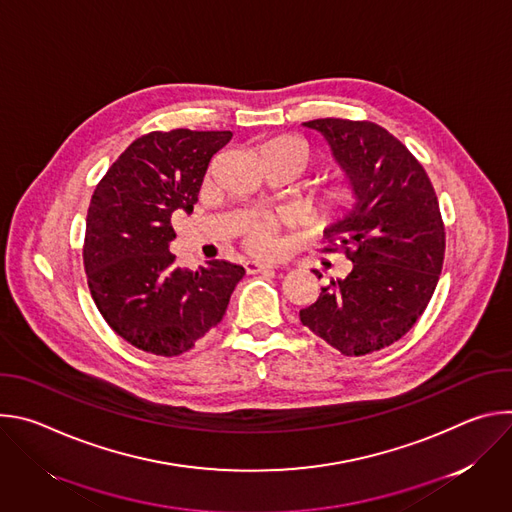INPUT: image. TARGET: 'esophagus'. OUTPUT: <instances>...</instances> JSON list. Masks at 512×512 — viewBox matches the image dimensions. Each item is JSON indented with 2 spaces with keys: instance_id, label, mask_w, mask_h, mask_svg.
Returning <instances> with one entry per match:
<instances>
[{
  "instance_id": "1",
  "label": "esophagus",
  "mask_w": 512,
  "mask_h": 512,
  "mask_svg": "<svg viewBox=\"0 0 512 512\" xmlns=\"http://www.w3.org/2000/svg\"><path fill=\"white\" fill-rule=\"evenodd\" d=\"M281 263H263V261H247L245 263V269L249 271V273H259V271H263V269H273V267H279Z\"/></svg>"
}]
</instances>
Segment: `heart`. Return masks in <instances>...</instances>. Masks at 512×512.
Returning a JSON list of instances; mask_svg holds the SVG:
<instances>
[{"label": "heart", "instance_id": "obj_1", "mask_svg": "<svg viewBox=\"0 0 512 512\" xmlns=\"http://www.w3.org/2000/svg\"><path fill=\"white\" fill-rule=\"evenodd\" d=\"M269 154H289V156L298 158L306 166L312 152H310V145L300 137H279V139L271 141L265 148V156H269ZM336 200L344 202L346 194H336ZM247 243L257 253H273L277 249L275 229L269 223H259L249 231Z\"/></svg>", "mask_w": 512, "mask_h": 512}]
</instances>
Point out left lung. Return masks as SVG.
Instances as JSON below:
<instances>
[{
	"label": "left lung",
	"instance_id": "left-lung-1",
	"mask_svg": "<svg viewBox=\"0 0 512 512\" xmlns=\"http://www.w3.org/2000/svg\"><path fill=\"white\" fill-rule=\"evenodd\" d=\"M302 125L326 139L348 184L352 202L338 208L326 233L348 245L352 269L322 287L300 320L342 354L362 356L397 342L427 308L446 251L440 204L423 166L381 125Z\"/></svg>",
	"mask_w": 512,
	"mask_h": 512
}]
</instances>
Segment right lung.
Returning a JSON list of instances; mask_svg holds the SVG:
<instances>
[{"mask_svg": "<svg viewBox=\"0 0 512 512\" xmlns=\"http://www.w3.org/2000/svg\"><path fill=\"white\" fill-rule=\"evenodd\" d=\"M231 131H154L135 139L95 188L85 271L105 322L129 344L178 356L223 320L245 267L212 259L186 269L170 243L176 210L192 212L212 156Z\"/></svg>", "mask_w": 512, "mask_h": 512, "instance_id": "obj_1", "label": "right lung"}]
</instances>
